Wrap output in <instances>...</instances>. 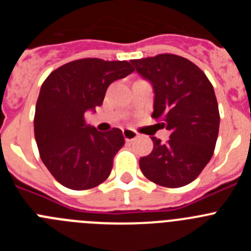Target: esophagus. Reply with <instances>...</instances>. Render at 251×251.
<instances>
[{"label": "esophagus", "instance_id": "obj_1", "mask_svg": "<svg viewBox=\"0 0 251 251\" xmlns=\"http://www.w3.org/2000/svg\"><path fill=\"white\" fill-rule=\"evenodd\" d=\"M123 136L126 141L129 142V141H133V139H136L137 137H138V133L129 129V128H126V129H123Z\"/></svg>", "mask_w": 251, "mask_h": 251}]
</instances>
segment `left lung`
Returning <instances> with one entry per match:
<instances>
[{
    "mask_svg": "<svg viewBox=\"0 0 251 251\" xmlns=\"http://www.w3.org/2000/svg\"><path fill=\"white\" fill-rule=\"evenodd\" d=\"M154 92L152 117L171 132L151 137L152 152L139 159L142 174L163 187L191 183L206 167L216 146L220 114L214 86L192 61L174 54L130 60Z\"/></svg>",
    "mask_w": 251,
    "mask_h": 251,
    "instance_id": "obj_1",
    "label": "left lung"
}]
</instances>
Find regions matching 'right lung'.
<instances>
[{"mask_svg": "<svg viewBox=\"0 0 251 251\" xmlns=\"http://www.w3.org/2000/svg\"><path fill=\"white\" fill-rule=\"evenodd\" d=\"M128 61L95 57L60 66L44 81L35 109V139L50 174L72 190L104 182L113 158L124 145L118 128L99 132L85 123V113L103 104L108 86L132 74Z\"/></svg>", "mask_w": 251, "mask_h": 251, "instance_id": "obj_1", "label": "right lung"}]
</instances>
